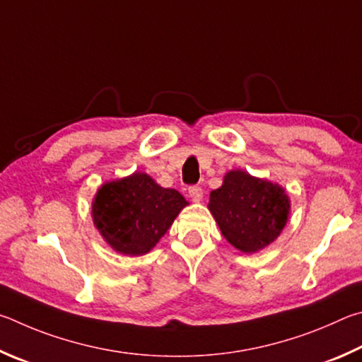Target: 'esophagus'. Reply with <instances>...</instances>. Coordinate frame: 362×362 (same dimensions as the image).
<instances>
[{
	"label": "esophagus",
	"instance_id": "obj_1",
	"mask_svg": "<svg viewBox=\"0 0 362 362\" xmlns=\"http://www.w3.org/2000/svg\"><path fill=\"white\" fill-rule=\"evenodd\" d=\"M189 197L192 199V202H200L204 199V189L200 186H191L189 187Z\"/></svg>",
	"mask_w": 362,
	"mask_h": 362
}]
</instances>
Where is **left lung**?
<instances>
[{"mask_svg": "<svg viewBox=\"0 0 362 362\" xmlns=\"http://www.w3.org/2000/svg\"><path fill=\"white\" fill-rule=\"evenodd\" d=\"M208 208L227 242L251 255L280 235L291 202L281 186L232 170L226 173L223 186L210 194Z\"/></svg>", "mask_w": 362, "mask_h": 362, "instance_id": "obj_1", "label": "left lung"}]
</instances>
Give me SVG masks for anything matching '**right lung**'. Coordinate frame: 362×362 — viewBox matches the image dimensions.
<instances>
[{
  "instance_id": "right-lung-1",
  "label": "right lung",
  "mask_w": 362,
  "mask_h": 362,
  "mask_svg": "<svg viewBox=\"0 0 362 362\" xmlns=\"http://www.w3.org/2000/svg\"><path fill=\"white\" fill-rule=\"evenodd\" d=\"M186 205V199L175 189L160 187L149 175L135 171L98 189L92 218L114 251L143 256L154 248Z\"/></svg>"
}]
</instances>
